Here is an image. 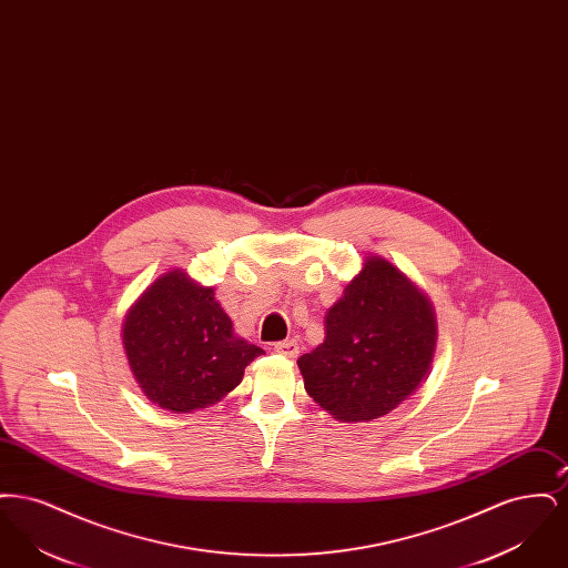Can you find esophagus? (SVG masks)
<instances>
[{
	"instance_id": "1",
	"label": "esophagus",
	"mask_w": 568,
	"mask_h": 568,
	"mask_svg": "<svg viewBox=\"0 0 568 568\" xmlns=\"http://www.w3.org/2000/svg\"><path fill=\"white\" fill-rule=\"evenodd\" d=\"M297 352H300V347H297V343L294 341V338L274 343V353H278V355H285V357H296Z\"/></svg>"
}]
</instances>
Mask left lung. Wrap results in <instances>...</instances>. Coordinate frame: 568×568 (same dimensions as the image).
Instances as JSON below:
<instances>
[{
  "mask_svg": "<svg viewBox=\"0 0 568 568\" xmlns=\"http://www.w3.org/2000/svg\"><path fill=\"white\" fill-rule=\"evenodd\" d=\"M436 320L426 294L383 257L364 268L325 315L324 343L297 359L308 396L341 422H371L428 377Z\"/></svg>",
  "mask_w": 568,
  "mask_h": 568,
  "instance_id": "1",
  "label": "left lung"
}]
</instances>
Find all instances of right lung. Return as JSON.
Returning a JSON list of instances; mask_svg holds the SVG:
<instances>
[{"mask_svg":"<svg viewBox=\"0 0 568 568\" xmlns=\"http://www.w3.org/2000/svg\"><path fill=\"white\" fill-rule=\"evenodd\" d=\"M123 347L144 396L172 413L215 405L264 353L234 334L213 287L181 271L165 272L135 300Z\"/></svg>","mask_w":568,"mask_h":568,"instance_id":"right-lung-1","label":"right lung"}]
</instances>
